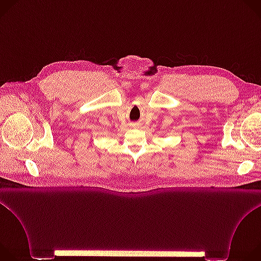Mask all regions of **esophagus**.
Returning <instances> with one entry per match:
<instances>
[{"label":"esophagus","mask_w":261,"mask_h":261,"mask_svg":"<svg viewBox=\"0 0 261 261\" xmlns=\"http://www.w3.org/2000/svg\"><path fill=\"white\" fill-rule=\"evenodd\" d=\"M134 127H139V124H133Z\"/></svg>","instance_id":"1"}]
</instances>
